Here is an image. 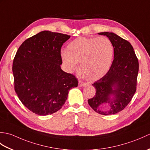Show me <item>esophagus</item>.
Segmentation results:
<instances>
[{
    "label": "esophagus",
    "instance_id": "34e87169",
    "mask_svg": "<svg viewBox=\"0 0 150 150\" xmlns=\"http://www.w3.org/2000/svg\"><path fill=\"white\" fill-rule=\"evenodd\" d=\"M79 86L80 87H84L86 86V83L84 82H82V81H79Z\"/></svg>",
    "mask_w": 150,
    "mask_h": 150
}]
</instances>
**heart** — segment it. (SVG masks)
Segmentation results:
<instances>
[{
  "mask_svg": "<svg viewBox=\"0 0 150 150\" xmlns=\"http://www.w3.org/2000/svg\"><path fill=\"white\" fill-rule=\"evenodd\" d=\"M114 47L106 37H79L70 42L66 51L60 52L66 69L73 72L81 63V71L90 79L101 77L112 64Z\"/></svg>",
  "mask_w": 150,
  "mask_h": 150,
  "instance_id": "b5f03b06",
  "label": "heart"
}]
</instances>
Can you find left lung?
<instances>
[{
  "instance_id": "obj_1",
  "label": "left lung",
  "mask_w": 150,
  "mask_h": 150,
  "mask_svg": "<svg viewBox=\"0 0 150 150\" xmlns=\"http://www.w3.org/2000/svg\"><path fill=\"white\" fill-rule=\"evenodd\" d=\"M106 36L114 47V59L103 77L92 84L95 95L88 100L97 113L110 115L122 111L136 91L139 61L132 44L112 32L98 33Z\"/></svg>"
}]
</instances>
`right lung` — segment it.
Masks as SVG:
<instances>
[{"mask_svg": "<svg viewBox=\"0 0 150 150\" xmlns=\"http://www.w3.org/2000/svg\"><path fill=\"white\" fill-rule=\"evenodd\" d=\"M69 35L42 31L19 47L13 63L15 91L28 109L48 115L64 104L69 91L77 87L74 75L60 68V49Z\"/></svg>", "mask_w": 150, "mask_h": 150, "instance_id": "add662e5", "label": "right lung"}]
</instances>
